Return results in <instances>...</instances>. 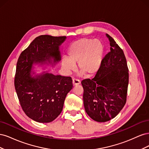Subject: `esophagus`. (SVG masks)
Wrapping results in <instances>:
<instances>
[{"label":"esophagus","mask_w":149,"mask_h":149,"mask_svg":"<svg viewBox=\"0 0 149 149\" xmlns=\"http://www.w3.org/2000/svg\"><path fill=\"white\" fill-rule=\"evenodd\" d=\"M80 84V81L77 79H73V86H76Z\"/></svg>","instance_id":"1"}]
</instances>
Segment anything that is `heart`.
<instances>
[{"label": "heart", "instance_id": "heart-1", "mask_svg": "<svg viewBox=\"0 0 149 149\" xmlns=\"http://www.w3.org/2000/svg\"><path fill=\"white\" fill-rule=\"evenodd\" d=\"M104 48L99 40L89 38H82L72 43L67 51V57L61 60L63 70L70 74L74 70L76 64L79 70V75L84 74L88 77L95 75L100 69Z\"/></svg>", "mask_w": 149, "mask_h": 149}]
</instances>
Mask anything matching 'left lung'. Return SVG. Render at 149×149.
<instances>
[{"label":"left lung","mask_w":149,"mask_h":149,"mask_svg":"<svg viewBox=\"0 0 149 149\" xmlns=\"http://www.w3.org/2000/svg\"><path fill=\"white\" fill-rule=\"evenodd\" d=\"M106 36L111 51L102 59L94 78L81 81L85 111L92 119L100 123L113 119L119 113L126 102L129 84L124 52L110 35Z\"/></svg>","instance_id":"left-lung-1"}]
</instances>
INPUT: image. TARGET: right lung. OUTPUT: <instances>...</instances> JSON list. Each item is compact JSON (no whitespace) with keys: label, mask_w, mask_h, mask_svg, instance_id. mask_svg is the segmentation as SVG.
<instances>
[{"label":"right lung","mask_w":149,"mask_h":149,"mask_svg":"<svg viewBox=\"0 0 149 149\" xmlns=\"http://www.w3.org/2000/svg\"><path fill=\"white\" fill-rule=\"evenodd\" d=\"M66 38L40 35L21 53L17 63L14 84L20 106L29 118L38 123H50L60 114L73 83L71 77L45 72L33 76V65L59 62L60 46Z\"/></svg>","instance_id":"add662e5"}]
</instances>
